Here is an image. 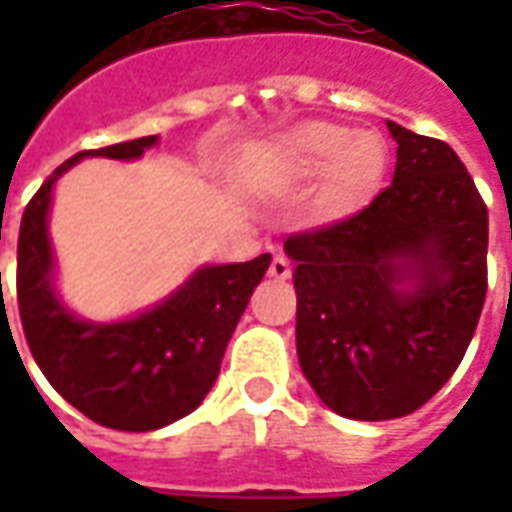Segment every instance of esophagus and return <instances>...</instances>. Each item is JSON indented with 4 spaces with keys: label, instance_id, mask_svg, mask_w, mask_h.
<instances>
[{
    "label": "esophagus",
    "instance_id": "34e87169",
    "mask_svg": "<svg viewBox=\"0 0 512 512\" xmlns=\"http://www.w3.org/2000/svg\"><path fill=\"white\" fill-rule=\"evenodd\" d=\"M290 274H293V266H290V260L288 257H274L271 260V266H268V277H274V279H290Z\"/></svg>",
    "mask_w": 512,
    "mask_h": 512
}]
</instances>
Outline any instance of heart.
I'll list each match as a JSON object with an SVG mask.
<instances>
[{"label":"heart","mask_w":512,"mask_h":512,"mask_svg":"<svg viewBox=\"0 0 512 512\" xmlns=\"http://www.w3.org/2000/svg\"><path fill=\"white\" fill-rule=\"evenodd\" d=\"M389 169V147L376 131H351L312 120L293 128L282 145V172L290 180L321 178L315 211L321 219H345L376 197Z\"/></svg>","instance_id":"obj_1"}]
</instances>
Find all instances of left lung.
<instances>
[{
    "label": "left lung",
    "mask_w": 512,
    "mask_h": 512,
    "mask_svg": "<svg viewBox=\"0 0 512 512\" xmlns=\"http://www.w3.org/2000/svg\"><path fill=\"white\" fill-rule=\"evenodd\" d=\"M392 186L345 222L290 235L296 351L340 417H406L461 365L483 312L488 211L458 153L386 120Z\"/></svg>",
    "instance_id": "8db88e82"
}]
</instances>
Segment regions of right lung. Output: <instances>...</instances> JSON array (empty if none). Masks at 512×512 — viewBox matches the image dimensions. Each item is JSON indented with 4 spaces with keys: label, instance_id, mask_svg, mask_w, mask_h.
I'll return each instance as SVG.
<instances>
[{
    "label": "right lung",
    "instance_id": "1",
    "mask_svg": "<svg viewBox=\"0 0 512 512\" xmlns=\"http://www.w3.org/2000/svg\"><path fill=\"white\" fill-rule=\"evenodd\" d=\"M158 136L82 150L29 200L18 233V312L29 351L71 406L98 425L145 433L186 417L211 392L224 348L271 255L200 266L180 288L123 321H84L57 293L49 211L57 180L82 158L136 161Z\"/></svg>",
    "mask_w": 512,
    "mask_h": 512
}]
</instances>
